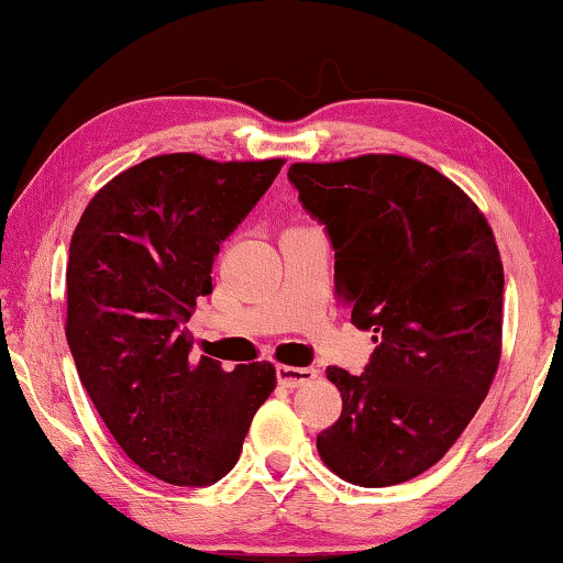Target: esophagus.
I'll use <instances>...</instances> for the list:
<instances>
[{
	"label": "esophagus",
	"instance_id": "1",
	"mask_svg": "<svg viewBox=\"0 0 563 563\" xmlns=\"http://www.w3.org/2000/svg\"><path fill=\"white\" fill-rule=\"evenodd\" d=\"M312 379H318V368L312 366H279L276 368V382L282 384V387L287 389H297V387H305V384H310Z\"/></svg>",
	"mask_w": 563,
	"mask_h": 563
}]
</instances>
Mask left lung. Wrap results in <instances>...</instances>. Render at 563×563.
<instances>
[{"label":"left lung","instance_id":"1","mask_svg":"<svg viewBox=\"0 0 563 563\" xmlns=\"http://www.w3.org/2000/svg\"><path fill=\"white\" fill-rule=\"evenodd\" d=\"M287 176L325 225L351 322L376 343L364 374L328 366L343 412L318 435L320 459L358 487L412 479L456 443L495 379L505 291L495 235L420 161L291 164Z\"/></svg>","mask_w":563,"mask_h":563}]
</instances>
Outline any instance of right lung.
Segmentation results:
<instances>
[{
  "mask_svg": "<svg viewBox=\"0 0 563 563\" xmlns=\"http://www.w3.org/2000/svg\"><path fill=\"white\" fill-rule=\"evenodd\" d=\"M282 158L218 161L168 153L97 191L66 266V341L120 449L176 487H207L241 456L274 391L272 364L191 356L187 322L212 291L220 243L241 225Z\"/></svg>",
  "mask_w": 563,
  "mask_h": 563,
  "instance_id": "obj_1",
  "label": "right lung"
}]
</instances>
